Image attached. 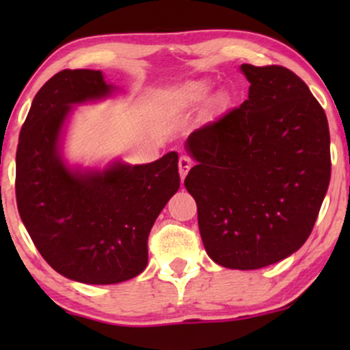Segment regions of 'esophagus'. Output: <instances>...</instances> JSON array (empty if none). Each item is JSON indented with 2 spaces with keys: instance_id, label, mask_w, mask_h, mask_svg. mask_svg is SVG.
Masks as SVG:
<instances>
[{
  "instance_id": "34e87169",
  "label": "esophagus",
  "mask_w": 350,
  "mask_h": 350,
  "mask_svg": "<svg viewBox=\"0 0 350 350\" xmlns=\"http://www.w3.org/2000/svg\"><path fill=\"white\" fill-rule=\"evenodd\" d=\"M191 166H192V159L186 154L180 156V158H179V176H180V179L186 178L189 170H191Z\"/></svg>"
}]
</instances>
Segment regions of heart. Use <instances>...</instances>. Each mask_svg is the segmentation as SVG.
<instances>
[{
	"instance_id": "heart-1",
	"label": "heart",
	"mask_w": 350,
	"mask_h": 350,
	"mask_svg": "<svg viewBox=\"0 0 350 350\" xmlns=\"http://www.w3.org/2000/svg\"><path fill=\"white\" fill-rule=\"evenodd\" d=\"M208 87L204 82H192L187 83L186 87H183V90L179 92V97L183 102L186 103H198L202 102L207 97Z\"/></svg>"
}]
</instances>
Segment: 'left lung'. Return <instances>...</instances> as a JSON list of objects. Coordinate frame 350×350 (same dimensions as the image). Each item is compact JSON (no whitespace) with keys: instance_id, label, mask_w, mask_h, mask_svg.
Masks as SVG:
<instances>
[{"instance_id":"8db88e82","label":"left lung","mask_w":350,"mask_h":350,"mask_svg":"<svg viewBox=\"0 0 350 350\" xmlns=\"http://www.w3.org/2000/svg\"><path fill=\"white\" fill-rule=\"evenodd\" d=\"M248 98L189 135L198 161L184 180L207 255L256 270L306 242L331 179L326 113L281 66L242 64Z\"/></svg>"}]
</instances>
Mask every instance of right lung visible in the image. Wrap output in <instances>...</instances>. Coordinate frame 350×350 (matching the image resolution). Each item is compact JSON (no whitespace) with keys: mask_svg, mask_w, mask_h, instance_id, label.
<instances>
[{"mask_svg":"<svg viewBox=\"0 0 350 350\" xmlns=\"http://www.w3.org/2000/svg\"><path fill=\"white\" fill-rule=\"evenodd\" d=\"M113 87L100 70L66 69L36 94L16 151V202L42 258L66 278L122 283L148 263V235L178 192V152L139 166L72 171L59 136L74 103L97 100Z\"/></svg>","mask_w":350,"mask_h":350,"instance_id":"obj_1","label":"right lung"}]
</instances>
